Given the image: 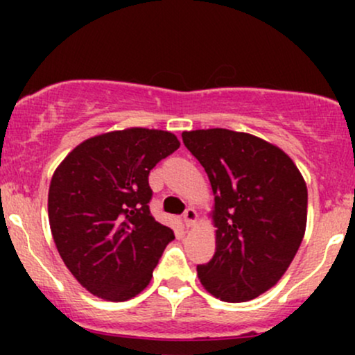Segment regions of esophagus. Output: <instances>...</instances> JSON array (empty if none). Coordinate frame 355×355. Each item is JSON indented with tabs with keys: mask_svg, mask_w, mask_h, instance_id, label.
Instances as JSON below:
<instances>
[{
	"mask_svg": "<svg viewBox=\"0 0 355 355\" xmlns=\"http://www.w3.org/2000/svg\"><path fill=\"white\" fill-rule=\"evenodd\" d=\"M197 218H198L197 210L191 209V207L183 211V223H185V227H193L195 222H197Z\"/></svg>",
	"mask_w": 355,
	"mask_h": 355,
	"instance_id": "esophagus-1",
	"label": "esophagus"
}]
</instances>
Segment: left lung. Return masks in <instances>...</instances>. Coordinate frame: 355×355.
<instances>
[{
	"label": "left lung",
	"mask_w": 355,
	"mask_h": 355,
	"mask_svg": "<svg viewBox=\"0 0 355 355\" xmlns=\"http://www.w3.org/2000/svg\"><path fill=\"white\" fill-rule=\"evenodd\" d=\"M214 191L215 254L197 267L211 295L245 302L279 282L302 243L307 185L292 158L262 138L225 128L182 133Z\"/></svg>",
	"instance_id": "8db88e82"
}]
</instances>
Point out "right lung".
<instances>
[{
    "instance_id": "add662e5",
    "label": "right lung",
    "mask_w": 355,
    "mask_h": 355,
    "mask_svg": "<svg viewBox=\"0 0 355 355\" xmlns=\"http://www.w3.org/2000/svg\"><path fill=\"white\" fill-rule=\"evenodd\" d=\"M178 146L164 130H116L85 140L53 173V240L68 270L93 295L123 302L152 280L175 235L150 214L148 173Z\"/></svg>"
}]
</instances>
